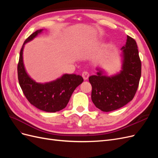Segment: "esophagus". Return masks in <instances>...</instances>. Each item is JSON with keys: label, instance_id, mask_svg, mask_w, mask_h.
Wrapping results in <instances>:
<instances>
[{"label": "esophagus", "instance_id": "34e87169", "mask_svg": "<svg viewBox=\"0 0 158 158\" xmlns=\"http://www.w3.org/2000/svg\"><path fill=\"white\" fill-rule=\"evenodd\" d=\"M82 76L84 80H87L88 78V77H89V73H88V72H86V71H84V72H83V73H82Z\"/></svg>", "mask_w": 158, "mask_h": 158}]
</instances>
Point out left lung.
Wrapping results in <instances>:
<instances>
[{
  "instance_id": "8db88e82",
  "label": "left lung",
  "mask_w": 158,
  "mask_h": 158,
  "mask_svg": "<svg viewBox=\"0 0 158 158\" xmlns=\"http://www.w3.org/2000/svg\"><path fill=\"white\" fill-rule=\"evenodd\" d=\"M121 70L112 76L104 74L98 67L96 75L90 76L92 86V100L97 108L104 112L112 111L125 106L133 99L141 76V61L135 40L127 35L121 48Z\"/></svg>"
}]
</instances>
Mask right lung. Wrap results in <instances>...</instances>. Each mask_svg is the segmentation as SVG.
<instances>
[{
    "instance_id": "1",
    "label": "right lung",
    "mask_w": 158,
    "mask_h": 158,
    "mask_svg": "<svg viewBox=\"0 0 158 158\" xmlns=\"http://www.w3.org/2000/svg\"><path fill=\"white\" fill-rule=\"evenodd\" d=\"M43 30H38L33 33L23 43L18 64V77L23 94L31 105L41 111L55 113L66 107L74 89L82 83L84 79L80 75L64 74L51 82L39 83L30 77L23 64V48L26 44L33 40Z\"/></svg>"
}]
</instances>
